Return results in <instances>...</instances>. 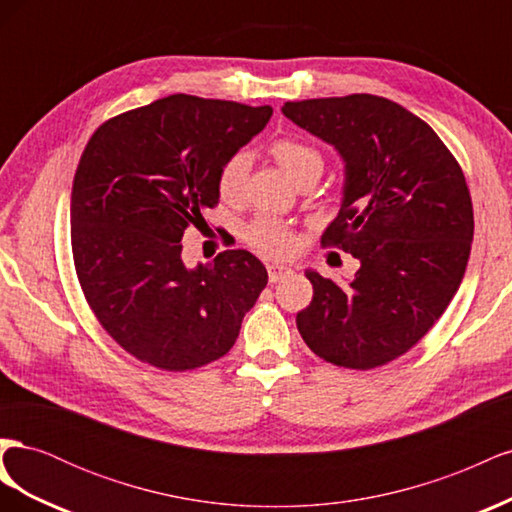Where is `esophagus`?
<instances>
[{
    "label": "esophagus",
    "mask_w": 512,
    "mask_h": 512,
    "mask_svg": "<svg viewBox=\"0 0 512 512\" xmlns=\"http://www.w3.org/2000/svg\"><path fill=\"white\" fill-rule=\"evenodd\" d=\"M267 271H269V282H271V284L280 282V280H284V277L292 275V269H290V267H286V265H277V262H273V265H269V267H267Z\"/></svg>",
    "instance_id": "esophagus-1"
}]
</instances>
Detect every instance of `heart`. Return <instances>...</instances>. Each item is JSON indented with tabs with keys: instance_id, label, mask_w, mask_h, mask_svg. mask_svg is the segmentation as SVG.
Segmentation results:
<instances>
[{
	"instance_id": "b5f03b06",
	"label": "heart",
	"mask_w": 512,
	"mask_h": 512,
	"mask_svg": "<svg viewBox=\"0 0 512 512\" xmlns=\"http://www.w3.org/2000/svg\"><path fill=\"white\" fill-rule=\"evenodd\" d=\"M269 153L273 160L280 164L286 175L303 185L307 181H318L324 170V153L314 145L299 136H280L269 145ZM247 170H250V160L245 153H232V156L218 170V190L220 196L228 203H237L243 196ZM245 239L254 250L265 256L282 258L288 256L294 245L292 228L273 218V215H258V218L247 226Z\"/></svg>"
}]
</instances>
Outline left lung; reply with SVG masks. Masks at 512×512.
<instances>
[{"instance_id":"obj_1","label":"left lung","mask_w":512,"mask_h":512,"mask_svg":"<svg viewBox=\"0 0 512 512\" xmlns=\"http://www.w3.org/2000/svg\"><path fill=\"white\" fill-rule=\"evenodd\" d=\"M282 113L342 153L344 205L320 243L361 262L346 286L305 273L314 297L297 329L327 363L382 367L421 342L463 280L474 237L466 177L421 117L386 98L286 102Z\"/></svg>"}]
</instances>
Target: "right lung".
I'll list each match as a JSON object with an SVG mask.
<instances>
[{
	"label": "right lung",
	"instance_id": "right-lung-1",
	"mask_svg": "<svg viewBox=\"0 0 512 512\" xmlns=\"http://www.w3.org/2000/svg\"><path fill=\"white\" fill-rule=\"evenodd\" d=\"M271 115V106L175 94L91 134L70 200L74 269L100 327L136 361L190 371L235 346L267 286L265 265L226 250L188 269L181 239L207 226L220 166Z\"/></svg>",
	"mask_w": 512,
	"mask_h": 512
}]
</instances>
